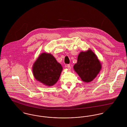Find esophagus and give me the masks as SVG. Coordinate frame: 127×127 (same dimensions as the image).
Instances as JSON below:
<instances>
[{"label":"esophagus","instance_id":"obj_1","mask_svg":"<svg viewBox=\"0 0 127 127\" xmlns=\"http://www.w3.org/2000/svg\"><path fill=\"white\" fill-rule=\"evenodd\" d=\"M65 66H66V68H67L68 69V70H70V68H70V65L67 64V65H66Z\"/></svg>","mask_w":127,"mask_h":127}]
</instances>
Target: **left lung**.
I'll return each mask as SVG.
<instances>
[{"instance_id":"1","label":"left lung","mask_w":127,"mask_h":127,"mask_svg":"<svg viewBox=\"0 0 127 127\" xmlns=\"http://www.w3.org/2000/svg\"><path fill=\"white\" fill-rule=\"evenodd\" d=\"M101 68V63L98 57L91 49L81 52L77 57V63L73 66L74 70L86 83L92 81Z\"/></svg>"}]
</instances>
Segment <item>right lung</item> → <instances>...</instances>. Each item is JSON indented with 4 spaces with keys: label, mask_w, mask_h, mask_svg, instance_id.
Here are the masks:
<instances>
[{
    "label": "right lung",
    "mask_w": 127,
    "mask_h": 127,
    "mask_svg": "<svg viewBox=\"0 0 127 127\" xmlns=\"http://www.w3.org/2000/svg\"><path fill=\"white\" fill-rule=\"evenodd\" d=\"M63 70L52 54L43 53L37 57L32 67L35 79L45 86H52L58 80Z\"/></svg>",
    "instance_id": "1"
}]
</instances>
